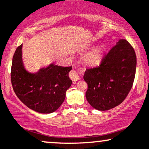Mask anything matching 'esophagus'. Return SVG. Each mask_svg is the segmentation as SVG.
I'll use <instances>...</instances> for the list:
<instances>
[{
    "instance_id": "esophagus-1",
    "label": "esophagus",
    "mask_w": 149,
    "mask_h": 149,
    "mask_svg": "<svg viewBox=\"0 0 149 149\" xmlns=\"http://www.w3.org/2000/svg\"><path fill=\"white\" fill-rule=\"evenodd\" d=\"M80 70H72L69 73V77L73 81H77L80 79L79 76Z\"/></svg>"
}]
</instances>
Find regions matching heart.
I'll return each instance as SVG.
<instances>
[{
  "label": "heart",
  "mask_w": 149,
  "mask_h": 149,
  "mask_svg": "<svg viewBox=\"0 0 149 149\" xmlns=\"http://www.w3.org/2000/svg\"><path fill=\"white\" fill-rule=\"evenodd\" d=\"M103 57V49L96 48L89 51L84 57V62L87 65H96L101 62Z\"/></svg>",
  "instance_id": "b5f03b06"
}]
</instances>
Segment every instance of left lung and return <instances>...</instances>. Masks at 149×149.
<instances>
[{
	"mask_svg": "<svg viewBox=\"0 0 149 149\" xmlns=\"http://www.w3.org/2000/svg\"><path fill=\"white\" fill-rule=\"evenodd\" d=\"M136 64L133 47L126 39H120L98 67L86 69L83 78L88 85L86 98L89 103L104 111L122 103L133 85Z\"/></svg>",
	"mask_w": 149,
	"mask_h": 149,
	"instance_id": "8db88e82",
	"label": "left lung"
}]
</instances>
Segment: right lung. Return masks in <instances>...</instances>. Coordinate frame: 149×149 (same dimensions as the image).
Segmentation results:
<instances>
[{"instance_id":"add662e5","label":"right lung","mask_w":149,"mask_h":149,"mask_svg":"<svg viewBox=\"0 0 149 149\" xmlns=\"http://www.w3.org/2000/svg\"><path fill=\"white\" fill-rule=\"evenodd\" d=\"M22 44L18 46L11 68V82L17 97L27 107L43 114L51 113L60 107L71 87L69 72L72 67L52 64L33 74L25 70L21 58Z\"/></svg>"}]
</instances>
